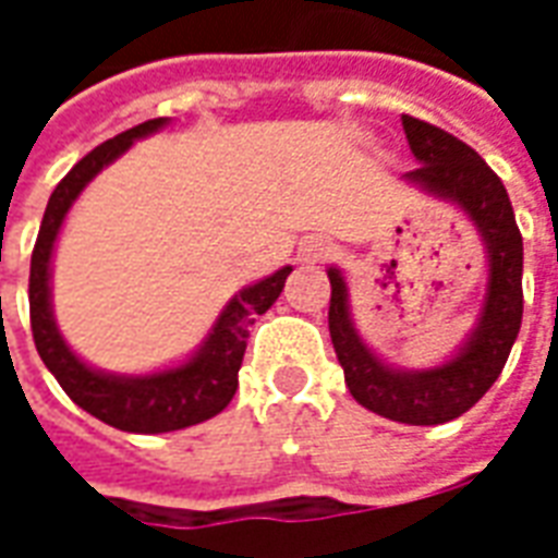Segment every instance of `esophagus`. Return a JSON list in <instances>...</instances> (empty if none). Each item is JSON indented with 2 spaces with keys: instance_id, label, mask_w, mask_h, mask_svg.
Instances as JSON below:
<instances>
[{
  "instance_id": "obj_1",
  "label": "esophagus",
  "mask_w": 558,
  "mask_h": 558,
  "mask_svg": "<svg viewBox=\"0 0 558 558\" xmlns=\"http://www.w3.org/2000/svg\"><path fill=\"white\" fill-rule=\"evenodd\" d=\"M331 254H335V244L323 239V235H304L302 244H299V259L302 263H326Z\"/></svg>"
}]
</instances>
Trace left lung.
Wrapping results in <instances>:
<instances>
[{"label": "left lung", "instance_id": "left-lung-1", "mask_svg": "<svg viewBox=\"0 0 558 558\" xmlns=\"http://www.w3.org/2000/svg\"><path fill=\"white\" fill-rule=\"evenodd\" d=\"M403 131L418 160L403 179L463 208L487 247L490 275L478 323L454 359L427 371H400L359 338L347 280L338 268H328V331L350 395L364 410L400 424H445L460 418L490 391L514 347L523 319V235L502 179L475 148L415 116H403Z\"/></svg>", "mask_w": 558, "mask_h": 558}]
</instances>
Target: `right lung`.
<instances>
[{"label":"right lung","mask_w":558,"mask_h":558,"mask_svg":"<svg viewBox=\"0 0 558 558\" xmlns=\"http://www.w3.org/2000/svg\"><path fill=\"white\" fill-rule=\"evenodd\" d=\"M170 119H148L143 125L92 148L86 158L74 163V170L68 172L50 194L38 242L32 251L29 319L41 362L80 410L125 433L182 430L227 410V403L239 388V367H242L254 316L266 314L268 307L278 302L292 271V266H283L275 275L256 280L254 287H244L239 295H232L230 304L220 311L218 323L208 331V338L203 340V347L179 367H167V371L146 376H116L95 371L71 352L65 338L59 335L53 304H50V263H53L56 239L65 223L68 208L74 206L83 187L107 163H113L125 148H131L134 140L155 134Z\"/></svg>","instance_id":"right-lung-1"}]
</instances>
